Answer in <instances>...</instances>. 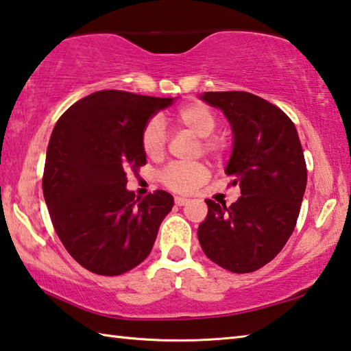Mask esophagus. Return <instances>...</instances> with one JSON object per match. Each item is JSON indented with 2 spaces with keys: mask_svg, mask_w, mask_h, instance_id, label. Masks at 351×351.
<instances>
[{
  "mask_svg": "<svg viewBox=\"0 0 351 351\" xmlns=\"http://www.w3.org/2000/svg\"><path fill=\"white\" fill-rule=\"evenodd\" d=\"M174 202H176V205H177V206H185L189 200H188V199H185V197H176V199H174Z\"/></svg>",
  "mask_w": 351,
  "mask_h": 351,
  "instance_id": "obj_1",
  "label": "esophagus"
}]
</instances>
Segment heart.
<instances>
[{"mask_svg": "<svg viewBox=\"0 0 351 351\" xmlns=\"http://www.w3.org/2000/svg\"><path fill=\"white\" fill-rule=\"evenodd\" d=\"M174 121L180 128L188 129L200 138V151L219 157L225 151V141L213 132L217 128V115L204 103H189L182 106L174 115ZM141 149L149 158H160L166 147V134L163 123L157 117L147 120L140 134ZM210 179V168L205 163L169 165L160 172V182L174 193L188 194Z\"/></svg>", "mask_w": 351, "mask_h": 351, "instance_id": "1", "label": "heart"}]
</instances>
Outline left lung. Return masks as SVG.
I'll return each mask as SVG.
<instances>
[{
    "label": "left lung",
    "mask_w": 351,
    "mask_h": 351,
    "mask_svg": "<svg viewBox=\"0 0 351 351\" xmlns=\"http://www.w3.org/2000/svg\"><path fill=\"white\" fill-rule=\"evenodd\" d=\"M234 134L226 174L241 197L226 206L206 199L197 236L206 257L231 273L267 265L293 234L306 186V165L296 126L284 110L243 90L204 92Z\"/></svg>",
    "instance_id": "left-lung-1"
}]
</instances>
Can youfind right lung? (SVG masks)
<instances>
[{"instance_id": "1", "label": "right lung", "mask_w": 351, "mask_h": 351, "mask_svg": "<svg viewBox=\"0 0 351 351\" xmlns=\"http://www.w3.org/2000/svg\"><path fill=\"white\" fill-rule=\"evenodd\" d=\"M174 98L98 90L60 117L49 140L43 194L61 243L100 276L129 271L149 256L174 199L157 189L143 199L126 172L146 165L140 134Z\"/></svg>"}]
</instances>
